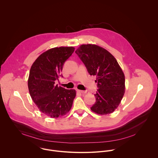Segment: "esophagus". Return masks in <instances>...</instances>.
Instances as JSON below:
<instances>
[{
    "label": "esophagus",
    "mask_w": 158,
    "mask_h": 158,
    "mask_svg": "<svg viewBox=\"0 0 158 158\" xmlns=\"http://www.w3.org/2000/svg\"><path fill=\"white\" fill-rule=\"evenodd\" d=\"M78 91L80 93L82 94H85L88 93V90H78Z\"/></svg>",
    "instance_id": "esophagus-1"
}]
</instances>
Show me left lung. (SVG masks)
<instances>
[{"label":"left lung","instance_id":"obj_1","mask_svg":"<svg viewBox=\"0 0 158 158\" xmlns=\"http://www.w3.org/2000/svg\"><path fill=\"white\" fill-rule=\"evenodd\" d=\"M90 75H96L95 103L90 110L97 114L113 113L125 93V75L116 59L105 48L92 44L81 45L75 51Z\"/></svg>","mask_w":158,"mask_h":158}]
</instances>
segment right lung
<instances>
[{"label":"right lung","instance_id":"right-lung-1","mask_svg":"<svg viewBox=\"0 0 158 158\" xmlns=\"http://www.w3.org/2000/svg\"><path fill=\"white\" fill-rule=\"evenodd\" d=\"M75 48L60 47L42 53L32 64L29 73L28 87L30 96L39 110L46 115L57 118L70 111L76 95L75 89H66L55 85L64 63Z\"/></svg>","mask_w":158,"mask_h":158}]
</instances>
